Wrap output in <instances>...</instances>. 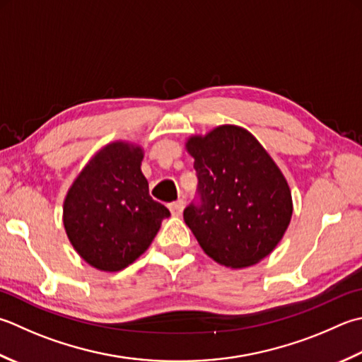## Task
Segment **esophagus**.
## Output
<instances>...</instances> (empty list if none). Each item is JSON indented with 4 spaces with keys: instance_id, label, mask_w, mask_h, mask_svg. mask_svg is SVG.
Masks as SVG:
<instances>
[{
    "instance_id": "34e87169",
    "label": "esophagus",
    "mask_w": 362,
    "mask_h": 362,
    "mask_svg": "<svg viewBox=\"0 0 362 362\" xmlns=\"http://www.w3.org/2000/svg\"><path fill=\"white\" fill-rule=\"evenodd\" d=\"M169 207V210H171V214L174 215V216H179L180 214H182V210H183V201H175V202H171L168 205Z\"/></svg>"
}]
</instances>
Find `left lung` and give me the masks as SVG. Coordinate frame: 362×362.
Wrapping results in <instances>:
<instances>
[{
  "label": "left lung",
  "mask_w": 362,
  "mask_h": 362,
  "mask_svg": "<svg viewBox=\"0 0 362 362\" xmlns=\"http://www.w3.org/2000/svg\"><path fill=\"white\" fill-rule=\"evenodd\" d=\"M197 188L183 219L207 256L240 268L257 264L281 242L292 218L284 175L259 141L223 125L187 143Z\"/></svg>",
  "instance_id": "1"
}]
</instances>
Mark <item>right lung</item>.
Returning <instances> with one entry per match:
<instances>
[{
    "mask_svg": "<svg viewBox=\"0 0 362 362\" xmlns=\"http://www.w3.org/2000/svg\"><path fill=\"white\" fill-rule=\"evenodd\" d=\"M143 151L125 143L102 148L83 169L64 202V228L89 265L119 272L136 260L169 210L148 194Z\"/></svg>",
    "mask_w": 362,
    "mask_h": 362,
    "instance_id": "obj_1",
    "label": "right lung"
}]
</instances>
